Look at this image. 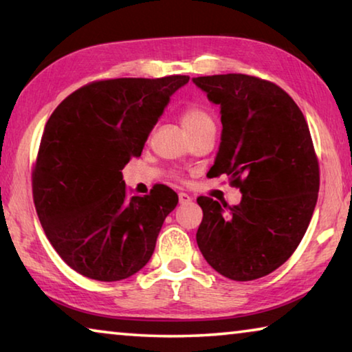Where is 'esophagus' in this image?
Returning <instances> with one entry per match:
<instances>
[{
	"mask_svg": "<svg viewBox=\"0 0 352 352\" xmlns=\"http://www.w3.org/2000/svg\"><path fill=\"white\" fill-rule=\"evenodd\" d=\"M178 200H180V204H189L192 199H191V196H189V194L180 192V194H178Z\"/></svg>",
	"mask_w": 352,
	"mask_h": 352,
	"instance_id": "1",
	"label": "esophagus"
}]
</instances>
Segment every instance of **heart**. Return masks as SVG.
<instances>
[{
  "label": "heart",
  "mask_w": 352,
  "mask_h": 352,
  "mask_svg": "<svg viewBox=\"0 0 352 352\" xmlns=\"http://www.w3.org/2000/svg\"><path fill=\"white\" fill-rule=\"evenodd\" d=\"M182 125L188 135H192V133L204 130V128L214 126V122L204 108H200L197 104H191L183 109Z\"/></svg>",
  "instance_id": "1"
}]
</instances>
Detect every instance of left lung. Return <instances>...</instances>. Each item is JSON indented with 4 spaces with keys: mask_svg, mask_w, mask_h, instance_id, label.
Masks as SVG:
<instances>
[{
    "mask_svg": "<svg viewBox=\"0 0 352 352\" xmlns=\"http://www.w3.org/2000/svg\"><path fill=\"white\" fill-rule=\"evenodd\" d=\"M221 106L222 135L211 177L227 174L238 205L199 197L197 246L214 271L238 282L267 276L299 246L320 191L305 117L277 85L227 74L192 78Z\"/></svg>",
    "mask_w": 352,
    "mask_h": 352,
    "instance_id": "obj_1",
    "label": "left lung"
}]
</instances>
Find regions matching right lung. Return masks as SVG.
I'll use <instances>...</instances> for the list:
<instances>
[{"label": "right lung", "mask_w": 352, "mask_h": 352, "mask_svg": "<svg viewBox=\"0 0 352 352\" xmlns=\"http://www.w3.org/2000/svg\"><path fill=\"white\" fill-rule=\"evenodd\" d=\"M186 75L94 81L70 94L43 130L32 196L43 232L72 270L102 282L148 263L177 192L160 185L128 197L122 169L141 156L150 131Z\"/></svg>", "instance_id": "obj_1"}]
</instances>
